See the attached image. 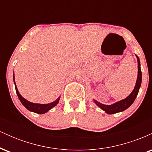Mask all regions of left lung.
<instances>
[{
	"label": "left lung",
	"instance_id": "obj_1",
	"mask_svg": "<svg viewBox=\"0 0 152 152\" xmlns=\"http://www.w3.org/2000/svg\"><path fill=\"white\" fill-rule=\"evenodd\" d=\"M136 57L137 58L138 62V76L137 82H136V85L134 86V90L126 98L122 99L121 101L114 103V104H111V105H106V104H103L102 103H99L97 102L96 100L94 99V102L99 106L100 109H102L103 111H104L106 114H114L116 113L121 112L124 111V110L128 109L129 106L133 104L135 99L137 98L138 93H139V88L141 87V83H142V71H141V64L140 61H139V58L138 57L137 55H136Z\"/></svg>",
	"mask_w": 152,
	"mask_h": 152
}]
</instances>
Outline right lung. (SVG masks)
<instances>
[{
    "instance_id": "obj_1",
    "label": "right lung",
    "mask_w": 152,
    "mask_h": 152,
    "mask_svg": "<svg viewBox=\"0 0 152 152\" xmlns=\"http://www.w3.org/2000/svg\"><path fill=\"white\" fill-rule=\"evenodd\" d=\"M13 81H14L15 91H16V94L17 95H18L19 100L20 101V102L22 103L23 105L25 106L26 109L28 110V111H32V112L36 113V114H45V113L48 112L50 109H51L52 108L54 107V106H56L57 104H58L59 100H60L61 97L59 96L56 100L54 101V102L51 103H49V104H36V103H33V102H29V101L26 100L25 98H23V97L20 95V93H19L18 88H17L16 84H15V82L14 74H13Z\"/></svg>"
}]
</instances>
